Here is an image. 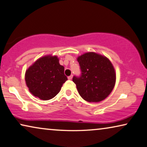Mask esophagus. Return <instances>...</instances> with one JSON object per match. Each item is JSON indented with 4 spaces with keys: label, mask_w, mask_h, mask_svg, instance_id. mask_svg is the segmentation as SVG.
<instances>
[{
    "label": "esophagus",
    "mask_w": 147,
    "mask_h": 147,
    "mask_svg": "<svg viewBox=\"0 0 147 147\" xmlns=\"http://www.w3.org/2000/svg\"><path fill=\"white\" fill-rule=\"evenodd\" d=\"M72 78H73V74H71V75H70V76H68V79L71 80Z\"/></svg>",
    "instance_id": "esophagus-1"
}]
</instances>
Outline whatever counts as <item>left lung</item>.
I'll return each mask as SVG.
<instances>
[{"label":"left lung","mask_w":147,"mask_h":147,"mask_svg":"<svg viewBox=\"0 0 147 147\" xmlns=\"http://www.w3.org/2000/svg\"><path fill=\"white\" fill-rule=\"evenodd\" d=\"M80 76H74L73 81L83 99L98 102L108 97L115 83V69L106 57L89 52L78 57Z\"/></svg>","instance_id":"1"}]
</instances>
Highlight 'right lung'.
Instances as JSON below:
<instances>
[{
	"label": "right lung",
	"instance_id": "obj_1",
	"mask_svg": "<svg viewBox=\"0 0 147 147\" xmlns=\"http://www.w3.org/2000/svg\"><path fill=\"white\" fill-rule=\"evenodd\" d=\"M64 71L57 56L43 57L26 71V85L36 97L50 100L59 92L63 84L67 80Z\"/></svg>",
	"mask_w": 147,
	"mask_h": 147
}]
</instances>
